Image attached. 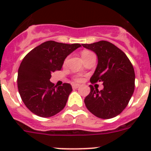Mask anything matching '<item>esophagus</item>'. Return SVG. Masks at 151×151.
<instances>
[{
  "label": "esophagus",
  "mask_w": 151,
  "mask_h": 151,
  "mask_svg": "<svg viewBox=\"0 0 151 151\" xmlns=\"http://www.w3.org/2000/svg\"><path fill=\"white\" fill-rule=\"evenodd\" d=\"M80 85H77V84H73L72 85V87H73V88L76 89V88H78V87H79Z\"/></svg>",
  "instance_id": "1"
}]
</instances>
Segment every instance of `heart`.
<instances>
[{
    "instance_id": "1",
    "label": "heart",
    "mask_w": 151,
    "mask_h": 151,
    "mask_svg": "<svg viewBox=\"0 0 151 151\" xmlns=\"http://www.w3.org/2000/svg\"><path fill=\"white\" fill-rule=\"evenodd\" d=\"M91 54H93V53L91 51H88V50H84V51H82V58H84V57H88V56L91 55ZM74 80L76 81V82H81V81H82V77L76 76L74 77Z\"/></svg>"
}]
</instances>
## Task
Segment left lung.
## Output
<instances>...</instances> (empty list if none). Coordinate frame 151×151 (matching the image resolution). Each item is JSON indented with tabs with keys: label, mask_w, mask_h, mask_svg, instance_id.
Segmentation results:
<instances>
[{
	"label": "left lung",
	"mask_w": 151,
	"mask_h": 151,
	"mask_svg": "<svg viewBox=\"0 0 151 151\" xmlns=\"http://www.w3.org/2000/svg\"><path fill=\"white\" fill-rule=\"evenodd\" d=\"M82 46L93 50L98 59L91 82H102L104 85L101 91L90 85V93L84 101L85 106L98 118L116 116L127 106L134 92L135 74L132 64L122 50L109 41Z\"/></svg>",
	"instance_id": "8db88e82"
}]
</instances>
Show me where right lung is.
<instances>
[{"label": "right lung", "mask_w": 151, "mask_h": 151, "mask_svg": "<svg viewBox=\"0 0 151 151\" xmlns=\"http://www.w3.org/2000/svg\"><path fill=\"white\" fill-rule=\"evenodd\" d=\"M81 47L80 44L47 41L35 47L24 57L18 69L17 86L22 101L35 115L50 117L65 107L72 86L57 87L50 82L51 74L61 70L64 60Z\"/></svg>", "instance_id": "add662e5"}]
</instances>
